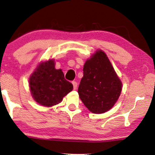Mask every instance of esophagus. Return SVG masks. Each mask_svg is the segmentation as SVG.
Here are the masks:
<instances>
[{
    "label": "esophagus",
    "mask_w": 155,
    "mask_h": 155,
    "mask_svg": "<svg viewBox=\"0 0 155 155\" xmlns=\"http://www.w3.org/2000/svg\"><path fill=\"white\" fill-rule=\"evenodd\" d=\"M72 84H73V87L74 89H76L77 88V83L76 81H72Z\"/></svg>",
    "instance_id": "obj_1"
}]
</instances>
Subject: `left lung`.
Returning <instances> with one entry per match:
<instances>
[{
  "mask_svg": "<svg viewBox=\"0 0 155 155\" xmlns=\"http://www.w3.org/2000/svg\"><path fill=\"white\" fill-rule=\"evenodd\" d=\"M78 93L84 105L95 114L110 110L121 92V82L106 54L97 51L85 63Z\"/></svg>",
  "mask_w": 155,
  "mask_h": 155,
  "instance_id": "obj_1",
  "label": "left lung"
}]
</instances>
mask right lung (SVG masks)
I'll return each instance as SVG.
<instances>
[{
    "mask_svg": "<svg viewBox=\"0 0 155 155\" xmlns=\"http://www.w3.org/2000/svg\"><path fill=\"white\" fill-rule=\"evenodd\" d=\"M29 87L34 99L45 107L59 104L73 89V85L65 79L62 71L55 69L52 60L37 67L29 78Z\"/></svg>",
    "mask_w": 155,
    "mask_h": 155,
    "instance_id": "right-lung-1",
    "label": "right lung"
}]
</instances>
